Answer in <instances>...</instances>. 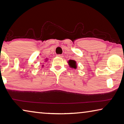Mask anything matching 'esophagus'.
Here are the masks:
<instances>
[{"label": "esophagus", "instance_id": "34e87169", "mask_svg": "<svg viewBox=\"0 0 124 124\" xmlns=\"http://www.w3.org/2000/svg\"><path fill=\"white\" fill-rule=\"evenodd\" d=\"M57 56L59 57H61V58H63V55L62 54H58L57 55Z\"/></svg>", "mask_w": 124, "mask_h": 124}]
</instances>
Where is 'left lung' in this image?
Listing matches in <instances>:
<instances>
[{"label": "left lung", "mask_w": 124, "mask_h": 124, "mask_svg": "<svg viewBox=\"0 0 124 124\" xmlns=\"http://www.w3.org/2000/svg\"><path fill=\"white\" fill-rule=\"evenodd\" d=\"M68 63L69 64V66L71 68H74V69H76L77 68V66H76V62L75 61L71 60H69L68 62Z\"/></svg>", "instance_id": "obj_1"}]
</instances>
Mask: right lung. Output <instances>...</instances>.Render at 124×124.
Wrapping results in <instances>:
<instances>
[{
    "label": "right lung",
    "mask_w": 124,
    "mask_h": 124,
    "mask_svg": "<svg viewBox=\"0 0 124 124\" xmlns=\"http://www.w3.org/2000/svg\"><path fill=\"white\" fill-rule=\"evenodd\" d=\"M47 61H48V59L47 58H46L45 60V62H47ZM43 66H44V65H42V67H43Z\"/></svg>",
    "instance_id": "1"
}]
</instances>
